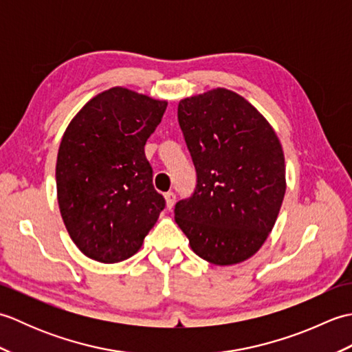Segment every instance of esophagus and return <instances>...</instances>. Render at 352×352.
<instances>
[{"label": "esophagus", "instance_id": "1", "mask_svg": "<svg viewBox=\"0 0 352 352\" xmlns=\"http://www.w3.org/2000/svg\"><path fill=\"white\" fill-rule=\"evenodd\" d=\"M164 199H166V207L172 208L175 203V193L174 192H166L164 193Z\"/></svg>", "mask_w": 352, "mask_h": 352}]
</instances>
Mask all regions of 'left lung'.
I'll return each mask as SVG.
<instances>
[{
    "mask_svg": "<svg viewBox=\"0 0 352 352\" xmlns=\"http://www.w3.org/2000/svg\"><path fill=\"white\" fill-rule=\"evenodd\" d=\"M178 124L197 170L175 222L213 265L241 263L272 231L286 192L278 138L251 104L227 89L182 100Z\"/></svg>",
    "mask_w": 352,
    "mask_h": 352,
    "instance_id": "left-lung-1",
    "label": "left lung"
}]
</instances>
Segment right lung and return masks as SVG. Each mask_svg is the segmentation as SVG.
Segmentation results:
<instances>
[{"label": "right lung", "mask_w": 352, "mask_h": 352, "mask_svg": "<svg viewBox=\"0 0 352 352\" xmlns=\"http://www.w3.org/2000/svg\"><path fill=\"white\" fill-rule=\"evenodd\" d=\"M166 106L113 87L89 101L66 129L56 164L57 198L85 256L101 263L131 257L166 206L144 149Z\"/></svg>", "instance_id": "right-lung-1"}]
</instances>
